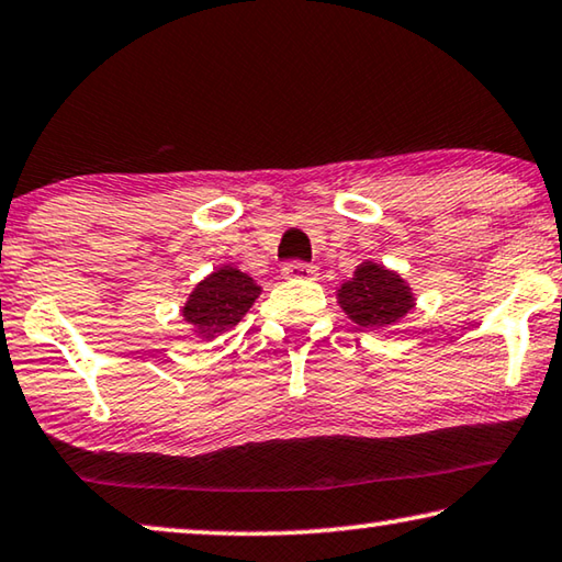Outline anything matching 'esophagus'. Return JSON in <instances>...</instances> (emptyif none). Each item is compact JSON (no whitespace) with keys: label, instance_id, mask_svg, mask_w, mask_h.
<instances>
[{"label":"esophagus","instance_id":"esophagus-1","mask_svg":"<svg viewBox=\"0 0 562 562\" xmlns=\"http://www.w3.org/2000/svg\"><path fill=\"white\" fill-rule=\"evenodd\" d=\"M282 274L288 280H310V278H315L317 270H315L313 265H307V262L292 260V262H288V265L282 267Z\"/></svg>","mask_w":562,"mask_h":562}]
</instances>
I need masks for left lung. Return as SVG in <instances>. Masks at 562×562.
Returning a JSON list of instances; mask_svg holds the SVG:
<instances>
[{
    "instance_id": "obj_1",
    "label": "left lung",
    "mask_w": 562,
    "mask_h": 562,
    "mask_svg": "<svg viewBox=\"0 0 562 562\" xmlns=\"http://www.w3.org/2000/svg\"><path fill=\"white\" fill-rule=\"evenodd\" d=\"M337 302L364 329L393 327L415 307L409 284L397 272L370 260L358 265L352 278L340 284Z\"/></svg>"
}]
</instances>
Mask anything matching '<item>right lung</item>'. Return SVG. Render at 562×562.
I'll list each match as a JSON object with an SVG mask.
<instances>
[{
    "label": "right lung",
    "mask_w": 562,
    "mask_h": 562,
    "mask_svg": "<svg viewBox=\"0 0 562 562\" xmlns=\"http://www.w3.org/2000/svg\"><path fill=\"white\" fill-rule=\"evenodd\" d=\"M260 292L262 288L247 272L229 265L217 267L190 292L182 317L187 325L194 327V333L210 340L227 327H235L260 297Z\"/></svg>",
    "instance_id": "right-lung-1"
}]
</instances>
